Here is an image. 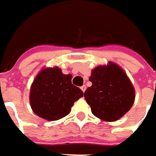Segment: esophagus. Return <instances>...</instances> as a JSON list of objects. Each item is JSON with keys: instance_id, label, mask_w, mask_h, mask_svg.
Instances as JSON below:
<instances>
[{"instance_id": "esophagus-1", "label": "esophagus", "mask_w": 156, "mask_h": 156, "mask_svg": "<svg viewBox=\"0 0 156 156\" xmlns=\"http://www.w3.org/2000/svg\"><path fill=\"white\" fill-rule=\"evenodd\" d=\"M81 88L83 92H85V90H86V88H87V87H86V86H85V85H83V86H81Z\"/></svg>"}]
</instances>
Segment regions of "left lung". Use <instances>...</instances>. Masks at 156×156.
I'll list each match as a JSON object with an SVG mask.
<instances>
[{"instance_id":"obj_1","label":"left lung","mask_w":156,"mask_h":156,"mask_svg":"<svg viewBox=\"0 0 156 156\" xmlns=\"http://www.w3.org/2000/svg\"><path fill=\"white\" fill-rule=\"evenodd\" d=\"M84 97L94 115L106 122H115L132 108L135 89L129 77L119 66L109 62L92 70Z\"/></svg>"}]
</instances>
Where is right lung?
<instances>
[{
	"mask_svg": "<svg viewBox=\"0 0 156 156\" xmlns=\"http://www.w3.org/2000/svg\"><path fill=\"white\" fill-rule=\"evenodd\" d=\"M83 92L72 84V75H64L59 68L41 70L32 83L30 105L38 116L56 121L68 115L75 101Z\"/></svg>",
	"mask_w": 156,
	"mask_h": 156,
	"instance_id": "1",
	"label": "right lung"
}]
</instances>
